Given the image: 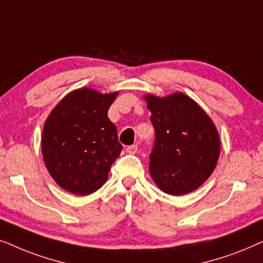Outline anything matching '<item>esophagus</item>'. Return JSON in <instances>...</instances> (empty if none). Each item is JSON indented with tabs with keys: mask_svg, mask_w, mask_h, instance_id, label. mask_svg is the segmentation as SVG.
Segmentation results:
<instances>
[{
	"mask_svg": "<svg viewBox=\"0 0 263 263\" xmlns=\"http://www.w3.org/2000/svg\"><path fill=\"white\" fill-rule=\"evenodd\" d=\"M138 150V145L137 144H132V145H128L127 148H126V152L128 154H136Z\"/></svg>",
	"mask_w": 263,
	"mask_h": 263,
	"instance_id": "obj_1",
	"label": "esophagus"
}]
</instances>
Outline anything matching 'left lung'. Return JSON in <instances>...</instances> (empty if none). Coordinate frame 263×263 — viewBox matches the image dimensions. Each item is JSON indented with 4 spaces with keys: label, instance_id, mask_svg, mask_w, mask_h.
I'll return each mask as SVG.
<instances>
[{
    "label": "left lung",
    "instance_id": "left-lung-1",
    "mask_svg": "<svg viewBox=\"0 0 263 263\" xmlns=\"http://www.w3.org/2000/svg\"><path fill=\"white\" fill-rule=\"evenodd\" d=\"M155 141L149 171L166 194L194 191L211 177L220 154L219 134L211 118L181 92L146 96Z\"/></svg>",
    "mask_w": 263,
    "mask_h": 263
}]
</instances>
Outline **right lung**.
<instances>
[{
	"label": "right lung",
	"mask_w": 263,
	"mask_h": 263,
	"mask_svg": "<svg viewBox=\"0 0 263 263\" xmlns=\"http://www.w3.org/2000/svg\"><path fill=\"white\" fill-rule=\"evenodd\" d=\"M118 92L84 87L68 93L44 124L42 153L50 176L64 190L90 195L107 181L120 155L117 126L108 109Z\"/></svg>",
	"instance_id": "obj_1"
}]
</instances>
